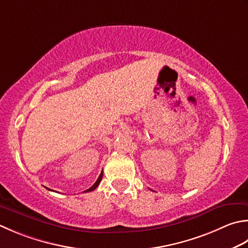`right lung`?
<instances>
[{
	"instance_id": "right-lung-1",
	"label": "right lung",
	"mask_w": 248,
	"mask_h": 248,
	"mask_svg": "<svg viewBox=\"0 0 248 248\" xmlns=\"http://www.w3.org/2000/svg\"><path fill=\"white\" fill-rule=\"evenodd\" d=\"M102 177H103V170H102V172H101V174H100V176H99V178L96 179V182L93 184V185H92L89 189H87V190H85L84 192H89V191H92V190H94V189L99 186V184H100V182H101V179H102ZM48 189V188H47ZM50 190V189H49Z\"/></svg>"
}]
</instances>
